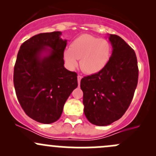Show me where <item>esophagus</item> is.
<instances>
[{"label": "esophagus", "instance_id": "1", "mask_svg": "<svg viewBox=\"0 0 156 156\" xmlns=\"http://www.w3.org/2000/svg\"><path fill=\"white\" fill-rule=\"evenodd\" d=\"M81 78H82V76H81V75H78V84H80V83H81Z\"/></svg>", "mask_w": 156, "mask_h": 156}]
</instances>
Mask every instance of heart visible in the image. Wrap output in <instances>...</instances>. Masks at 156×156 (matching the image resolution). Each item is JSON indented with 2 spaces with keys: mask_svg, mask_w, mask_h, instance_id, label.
Returning <instances> with one entry per match:
<instances>
[{
  "mask_svg": "<svg viewBox=\"0 0 156 156\" xmlns=\"http://www.w3.org/2000/svg\"><path fill=\"white\" fill-rule=\"evenodd\" d=\"M112 55V46L108 41L84 34L75 38L69 49L64 51V59L69 69L78 66L88 75L101 72L107 66Z\"/></svg>",
  "mask_w": 156,
  "mask_h": 156,
  "instance_id": "heart-1",
  "label": "heart"
}]
</instances>
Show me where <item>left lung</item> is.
Masks as SVG:
<instances>
[{
	"label": "left lung",
	"mask_w": 156,
	"mask_h": 156,
	"mask_svg": "<svg viewBox=\"0 0 156 156\" xmlns=\"http://www.w3.org/2000/svg\"><path fill=\"white\" fill-rule=\"evenodd\" d=\"M112 53L106 67L81 80L84 112L93 125L106 126L122 117L138 81L136 53L119 36L108 34Z\"/></svg>",
	"instance_id": "8db88e82"
}]
</instances>
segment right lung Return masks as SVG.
Instances as JSON below:
<instances>
[{
	"label": "right lung",
	"mask_w": 156,
	"mask_h": 156,
	"mask_svg": "<svg viewBox=\"0 0 156 156\" xmlns=\"http://www.w3.org/2000/svg\"><path fill=\"white\" fill-rule=\"evenodd\" d=\"M61 31L41 33L20 47L14 66L13 84L26 114L43 124L56 122L66 101L78 87L77 73L64 67L66 40Z\"/></svg>",
	"instance_id": "1"
}]
</instances>
